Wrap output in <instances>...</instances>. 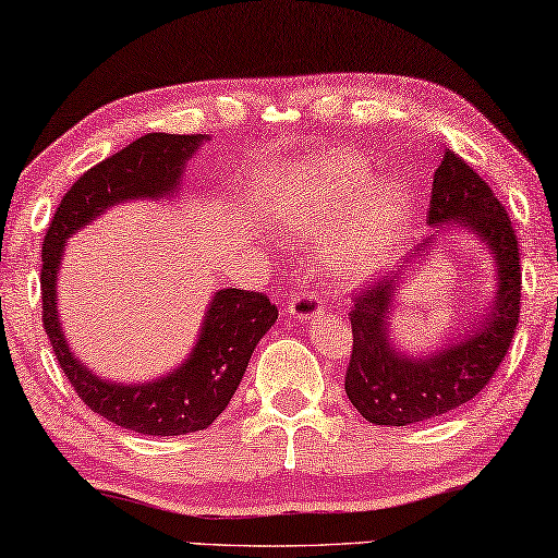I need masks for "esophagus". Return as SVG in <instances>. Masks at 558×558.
<instances>
[{"mask_svg":"<svg viewBox=\"0 0 558 558\" xmlns=\"http://www.w3.org/2000/svg\"><path fill=\"white\" fill-rule=\"evenodd\" d=\"M322 314H324V304L312 294V291H296V294L291 296L289 316H294L296 322H314V318Z\"/></svg>","mask_w":558,"mask_h":558,"instance_id":"1","label":"esophagus"}]
</instances>
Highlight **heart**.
Segmentation results:
<instances>
[{
    "instance_id": "obj_1",
    "label": "heart",
    "mask_w": 558,
    "mask_h": 558,
    "mask_svg": "<svg viewBox=\"0 0 558 558\" xmlns=\"http://www.w3.org/2000/svg\"><path fill=\"white\" fill-rule=\"evenodd\" d=\"M259 215L291 240L314 246L316 267L336 289H353L398 257L413 219L400 180L380 178L355 153L316 155L269 182Z\"/></svg>"
}]
</instances>
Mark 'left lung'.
<instances>
[{
    "label": "left lung",
    "instance_id": "1",
    "mask_svg": "<svg viewBox=\"0 0 558 558\" xmlns=\"http://www.w3.org/2000/svg\"><path fill=\"white\" fill-rule=\"evenodd\" d=\"M427 225L433 232L400 262L390 279L365 287L351 312L353 353L345 371V396L373 425L423 423L468 403L505 361L519 322L522 269L507 209L487 182L450 150L435 170ZM452 229L470 233L488 252L496 269L493 301L477 323L448 335L433 352H405L389 331L399 289L422 268L436 240Z\"/></svg>",
    "mask_w": 558,
    "mask_h": 558
}]
</instances>
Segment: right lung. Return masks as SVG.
<instances>
[{
    "label": "right lung",
    "mask_w": 558,
    "mask_h": 558,
    "mask_svg": "<svg viewBox=\"0 0 558 558\" xmlns=\"http://www.w3.org/2000/svg\"><path fill=\"white\" fill-rule=\"evenodd\" d=\"M209 135L148 133L84 172L63 195L41 250V301L53 353L78 398L100 417L141 435L205 430L230 405L277 306L259 291L217 289L205 308L193 349L175 368L150 380L98 376L73 353L59 318V271L66 242L108 209L135 199H178L187 162Z\"/></svg>",
    "instance_id": "right-lung-1"
}]
</instances>
